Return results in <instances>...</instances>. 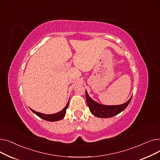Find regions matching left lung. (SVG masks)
<instances>
[{
  "mask_svg": "<svg viewBox=\"0 0 160 160\" xmlns=\"http://www.w3.org/2000/svg\"><path fill=\"white\" fill-rule=\"evenodd\" d=\"M132 97L127 102L120 105H103L99 104L92 99L86 91V98L87 104L89 108L91 113L94 116L99 118H110L122 112L129 104Z\"/></svg>",
  "mask_w": 160,
  "mask_h": 160,
  "instance_id": "left-lung-1",
  "label": "left lung"
}]
</instances>
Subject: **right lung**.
Wrapping results in <instances>:
<instances>
[{"label": "right lung", "mask_w": 160, "mask_h": 160, "mask_svg": "<svg viewBox=\"0 0 160 160\" xmlns=\"http://www.w3.org/2000/svg\"><path fill=\"white\" fill-rule=\"evenodd\" d=\"M69 103V100L68 102H67V105L65 106V108L63 109L62 110H61L60 112H59L58 113H54V114H49V115L44 114V113H39V112L33 110L32 109H30V110L33 113H35L36 115H38L39 117H40V118L43 119L45 121H47L54 122V121H60L65 117V113H66V110L67 109V108H68Z\"/></svg>", "instance_id": "obj_1"}]
</instances>
